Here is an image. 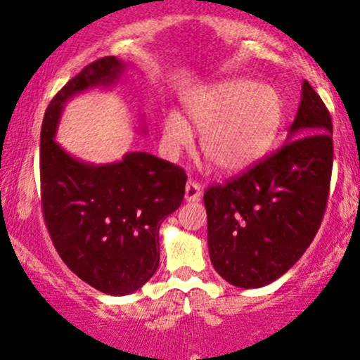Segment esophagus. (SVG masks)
<instances>
[{
  "mask_svg": "<svg viewBox=\"0 0 360 360\" xmlns=\"http://www.w3.org/2000/svg\"><path fill=\"white\" fill-rule=\"evenodd\" d=\"M200 196H202V186H200L196 181H188L186 190H184V198H186V202H198Z\"/></svg>",
  "mask_w": 360,
  "mask_h": 360,
  "instance_id": "obj_1",
  "label": "esophagus"
}]
</instances>
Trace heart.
<instances>
[{
  "mask_svg": "<svg viewBox=\"0 0 360 360\" xmlns=\"http://www.w3.org/2000/svg\"><path fill=\"white\" fill-rule=\"evenodd\" d=\"M188 120L200 132V150L212 169L238 174L255 165L274 145L285 100L271 84L228 79L191 94L184 103ZM191 129L177 112L162 122V141L176 155L191 145Z\"/></svg>",
  "mask_w": 360,
  "mask_h": 360,
  "instance_id": "1",
  "label": "heart"
}]
</instances>
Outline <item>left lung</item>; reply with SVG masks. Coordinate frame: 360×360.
Segmentation results:
<instances>
[{"label": "left lung", "mask_w": 360, "mask_h": 360, "mask_svg": "<svg viewBox=\"0 0 360 360\" xmlns=\"http://www.w3.org/2000/svg\"><path fill=\"white\" fill-rule=\"evenodd\" d=\"M333 124L307 81L285 145L203 195L214 269L238 288L281 278L312 243L326 210Z\"/></svg>", "instance_id": "1"}]
</instances>
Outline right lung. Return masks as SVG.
<instances>
[{
  "instance_id": "add662e5",
  "label": "right lung",
  "mask_w": 360,
  "mask_h": 360,
  "mask_svg": "<svg viewBox=\"0 0 360 360\" xmlns=\"http://www.w3.org/2000/svg\"><path fill=\"white\" fill-rule=\"evenodd\" d=\"M124 69L105 56L70 79L44 113L39 153L41 205L56 252L82 281L115 297L139 290L157 272L158 229L179 209L186 186L183 169L145 151L93 165L55 141L67 101L113 84Z\"/></svg>"
}]
</instances>
